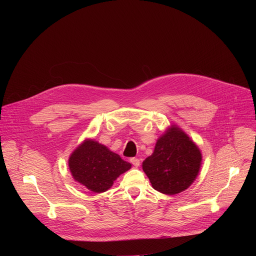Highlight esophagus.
<instances>
[{
  "label": "esophagus",
  "instance_id": "obj_1",
  "mask_svg": "<svg viewBox=\"0 0 256 256\" xmlns=\"http://www.w3.org/2000/svg\"><path fill=\"white\" fill-rule=\"evenodd\" d=\"M130 163H132L134 166L138 167L140 164V159H138V158H130Z\"/></svg>",
  "mask_w": 256,
  "mask_h": 256
}]
</instances>
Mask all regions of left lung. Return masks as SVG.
<instances>
[{"label":"left lung","instance_id":"8db88e82","mask_svg":"<svg viewBox=\"0 0 256 256\" xmlns=\"http://www.w3.org/2000/svg\"><path fill=\"white\" fill-rule=\"evenodd\" d=\"M198 144L178 126H170L159 136L154 152L142 162V170L154 190L174 196L188 190L202 167Z\"/></svg>","mask_w":256,"mask_h":256}]
</instances>
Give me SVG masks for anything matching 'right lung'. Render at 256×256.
Segmentation results:
<instances>
[{
	"instance_id": "right-lung-1",
	"label": "right lung",
	"mask_w": 256,
	"mask_h": 256,
	"mask_svg": "<svg viewBox=\"0 0 256 256\" xmlns=\"http://www.w3.org/2000/svg\"><path fill=\"white\" fill-rule=\"evenodd\" d=\"M130 167V163L93 138L84 140L68 158L72 178L95 194L108 190Z\"/></svg>"
}]
</instances>
